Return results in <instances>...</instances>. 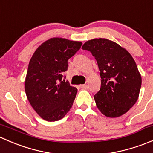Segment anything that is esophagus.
<instances>
[{
	"instance_id": "34e87169",
	"label": "esophagus",
	"mask_w": 153,
	"mask_h": 153,
	"mask_svg": "<svg viewBox=\"0 0 153 153\" xmlns=\"http://www.w3.org/2000/svg\"><path fill=\"white\" fill-rule=\"evenodd\" d=\"M80 87H81V89H87L88 85L87 84H83V85H80Z\"/></svg>"
}]
</instances>
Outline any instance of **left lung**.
I'll list each match as a JSON object with an SVG mask.
<instances>
[{"instance_id": "1", "label": "left lung", "mask_w": 153, "mask_h": 153, "mask_svg": "<svg viewBox=\"0 0 153 153\" xmlns=\"http://www.w3.org/2000/svg\"><path fill=\"white\" fill-rule=\"evenodd\" d=\"M82 49L92 54L99 68L101 89L94 95L97 107L106 117L121 116L136 103L141 89V76L133 58L106 38L87 41Z\"/></svg>"}]
</instances>
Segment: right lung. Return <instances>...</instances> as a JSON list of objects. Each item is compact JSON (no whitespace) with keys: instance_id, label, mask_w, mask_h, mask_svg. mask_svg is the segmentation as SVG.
Here are the masks:
<instances>
[{"instance_id":"obj_1","label":"right lung","mask_w":153,"mask_h":153,"mask_svg":"<svg viewBox=\"0 0 153 153\" xmlns=\"http://www.w3.org/2000/svg\"><path fill=\"white\" fill-rule=\"evenodd\" d=\"M81 45L80 41L52 38L32 55L25 78V92L31 106L44 120L58 121L72 107L78 89L65 81L63 74L67 70L68 60Z\"/></svg>"}]
</instances>
